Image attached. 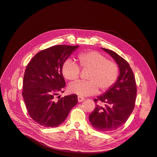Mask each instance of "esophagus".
<instances>
[{
	"instance_id": "esophagus-1",
	"label": "esophagus",
	"mask_w": 157,
	"mask_h": 157,
	"mask_svg": "<svg viewBox=\"0 0 157 157\" xmlns=\"http://www.w3.org/2000/svg\"><path fill=\"white\" fill-rule=\"evenodd\" d=\"M84 100H85V98H83V97L80 96H78V102L83 101Z\"/></svg>"
}]
</instances>
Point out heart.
<instances>
[{
  "label": "heart",
  "mask_w": 157,
  "mask_h": 157,
  "mask_svg": "<svg viewBox=\"0 0 157 157\" xmlns=\"http://www.w3.org/2000/svg\"><path fill=\"white\" fill-rule=\"evenodd\" d=\"M81 68L91 70L87 75L88 81H77L68 86V91L80 96L96 94L101 91H107L117 80L119 67L117 64L97 51L84 52L78 56ZM64 77L70 81L77 80L80 75V66L71 59L66 60L62 67Z\"/></svg>",
  "instance_id": "obj_1"
}]
</instances>
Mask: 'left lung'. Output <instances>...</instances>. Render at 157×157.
Segmentation results:
<instances>
[{
	"label": "left lung",
	"mask_w": 157,
	"mask_h": 157,
	"mask_svg": "<svg viewBox=\"0 0 157 157\" xmlns=\"http://www.w3.org/2000/svg\"><path fill=\"white\" fill-rule=\"evenodd\" d=\"M113 57L119 69V75L114 85L94 99L106 103L105 107L96 105L89 116L93 127L98 131L117 130L127 121L135 107L137 86L135 77L128 62L114 51L101 48Z\"/></svg>",
	"instance_id": "left-lung-1"
}]
</instances>
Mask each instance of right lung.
Masks as SVG:
<instances>
[{"label":"right lung","mask_w":157,"mask_h":157,"mask_svg":"<svg viewBox=\"0 0 157 157\" xmlns=\"http://www.w3.org/2000/svg\"><path fill=\"white\" fill-rule=\"evenodd\" d=\"M78 47L64 44L49 47L36 54L27 66L22 96L30 116L44 127L60 125L78 103L75 94L58 100L54 98L66 85L63 65Z\"/></svg>","instance_id":"right-lung-1"}]
</instances>
